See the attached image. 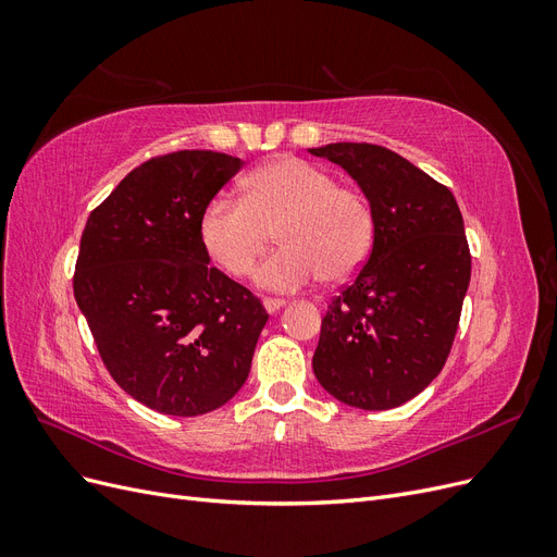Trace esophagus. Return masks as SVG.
I'll return each mask as SVG.
<instances>
[{
	"mask_svg": "<svg viewBox=\"0 0 557 557\" xmlns=\"http://www.w3.org/2000/svg\"><path fill=\"white\" fill-rule=\"evenodd\" d=\"M262 307H264V311H267V313H276V311H281V309L285 307V299L267 297V299H262Z\"/></svg>",
	"mask_w": 557,
	"mask_h": 557,
	"instance_id": "esophagus-1",
	"label": "esophagus"
}]
</instances>
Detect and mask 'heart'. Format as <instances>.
<instances>
[{"label": "heart", "instance_id": "obj_1", "mask_svg": "<svg viewBox=\"0 0 557 557\" xmlns=\"http://www.w3.org/2000/svg\"><path fill=\"white\" fill-rule=\"evenodd\" d=\"M244 197H213L199 218V237L230 276H248L272 242L281 248L256 272L262 290L295 293L323 276L346 281L369 258L374 218L367 201L315 164L285 156L250 172Z\"/></svg>", "mask_w": 557, "mask_h": 557}]
</instances>
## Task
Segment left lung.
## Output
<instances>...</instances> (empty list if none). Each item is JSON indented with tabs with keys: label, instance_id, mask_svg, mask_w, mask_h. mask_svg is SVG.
Here are the masks:
<instances>
[{
	"label": "left lung",
	"instance_id": "left-lung-1",
	"mask_svg": "<svg viewBox=\"0 0 557 557\" xmlns=\"http://www.w3.org/2000/svg\"><path fill=\"white\" fill-rule=\"evenodd\" d=\"M309 153L339 164L374 218L372 252L320 325L313 374L348 407L395 409L442 372L458 332L471 278L462 213L446 185L383 146Z\"/></svg>",
	"mask_w": 557,
	"mask_h": 557
}]
</instances>
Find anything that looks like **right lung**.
I'll return each instance as SVG.
<instances>
[{
    "label": "right lung",
    "instance_id": "right-lung-1",
    "mask_svg": "<svg viewBox=\"0 0 557 557\" xmlns=\"http://www.w3.org/2000/svg\"><path fill=\"white\" fill-rule=\"evenodd\" d=\"M244 166L178 150L132 170L86 223L74 297L123 391L166 416L221 409L246 383L267 311L211 267L199 218Z\"/></svg>",
    "mask_w": 557,
    "mask_h": 557
}]
</instances>
